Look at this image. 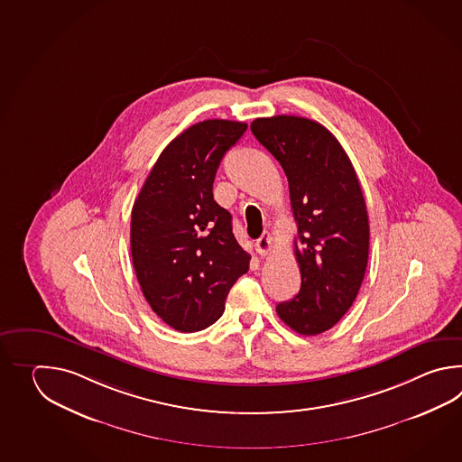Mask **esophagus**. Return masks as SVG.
Segmentation results:
<instances>
[{
    "instance_id": "34e87169",
    "label": "esophagus",
    "mask_w": 462,
    "mask_h": 462,
    "mask_svg": "<svg viewBox=\"0 0 462 462\" xmlns=\"http://www.w3.org/2000/svg\"><path fill=\"white\" fill-rule=\"evenodd\" d=\"M254 247L255 253L261 255V257H264V255L269 254L271 249H273V237H271V235H269L267 231H264L263 236L255 241Z\"/></svg>"
}]
</instances>
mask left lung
<instances>
[{
    "instance_id": "left-lung-1",
    "label": "left lung",
    "mask_w": 462,
    "mask_h": 462,
    "mask_svg": "<svg viewBox=\"0 0 462 462\" xmlns=\"http://www.w3.org/2000/svg\"><path fill=\"white\" fill-rule=\"evenodd\" d=\"M251 130L284 168L299 235L300 291L275 312L297 334H322L352 307L366 271L370 226L362 187L338 140L314 120L255 118Z\"/></svg>"
}]
</instances>
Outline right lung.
I'll use <instances>...</instances> for the list:
<instances>
[{
	"instance_id": "1",
	"label": "right lung",
	"mask_w": 462,
	"mask_h": 462,
	"mask_svg": "<svg viewBox=\"0 0 462 462\" xmlns=\"http://www.w3.org/2000/svg\"><path fill=\"white\" fill-rule=\"evenodd\" d=\"M247 128L211 118L160 153L132 208L130 251L153 312L178 332H198L225 312L251 255L236 241L231 213L213 198L217 167Z\"/></svg>"
}]
</instances>
